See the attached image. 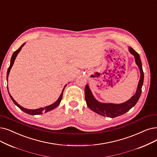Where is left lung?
Returning <instances> with one entry per match:
<instances>
[{
	"instance_id": "8db88e82",
	"label": "left lung",
	"mask_w": 157,
	"mask_h": 157,
	"mask_svg": "<svg viewBox=\"0 0 157 157\" xmlns=\"http://www.w3.org/2000/svg\"><path fill=\"white\" fill-rule=\"evenodd\" d=\"M128 50L130 54H132L134 56L135 63L138 66L140 73V78L139 81L137 90L130 99L124 102V103L121 104L101 103V102H99L94 98L88 85H86L85 86V98L87 106L93 112L102 115V116L114 118L123 115L136 105L140 97L142 86L143 85V83H144V72H143L142 70L141 59L139 54L134 51L131 47H128Z\"/></svg>"
}]
</instances>
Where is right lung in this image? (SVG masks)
<instances>
[{
  "label": "right lung",
  "instance_id": "right-lung-1",
  "mask_svg": "<svg viewBox=\"0 0 157 157\" xmlns=\"http://www.w3.org/2000/svg\"><path fill=\"white\" fill-rule=\"evenodd\" d=\"M24 45H25V43L23 44L20 47V48H19L18 50H17L16 51H15L14 52H13V55H12L11 58L10 65V67H9V68H8V71H7V76H6L7 81H8V76H9L10 70H11V69L12 66L13 65V63H14V62H15V59H16V57L17 56V55H18V54L19 53V52H20V51H21L22 47ZM66 86H67V85H65L64 88H63V90H62V94H61V95H59V98L57 99V101H56V102H54V103H52V104H51V105H49V106H45V107L40 108H38V109H33V110H31V109H28V108H24V107H22V106H20V105H18V104L17 103V102L14 100V99L13 98V97L11 96V94H10V92H9V90H8V85H7V88H8V93H9V95H10V96L11 99H12V101H13V103H15V105L16 106H17L20 109V110H22L23 112H24L25 113H28V114L35 115L42 114V113L43 112H45V113H46V112H49V111H50V110H53V109L56 108V107L59 105L61 101H62V99L63 91H64V89H65V88Z\"/></svg>",
  "mask_w": 157,
  "mask_h": 157
}]
</instances>
